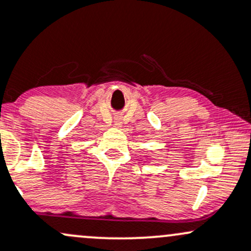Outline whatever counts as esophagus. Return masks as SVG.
Masks as SVG:
<instances>
[{"mask_svg": "<svg viewBox=\"0 0 251 251\" xmlns=\"http://www.w3.org/2000/svg\"><path fill=\"white\" fill-rule=\"evenodd\" d=\"M115 125H117V126H118V125H120V124H119V123H118V124H115Z\"/></svg>", "mask_w": 251, "mask_h": 251, "instance_id": "1", "label": "esophagus"}]
</instances>
